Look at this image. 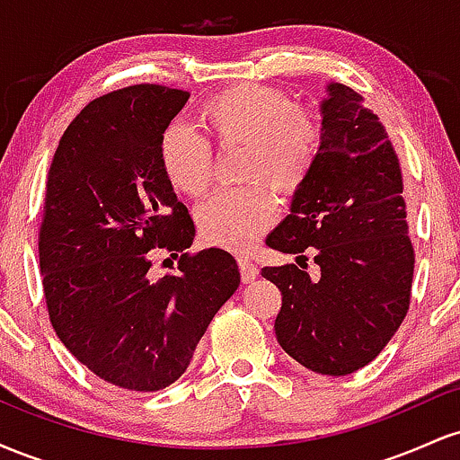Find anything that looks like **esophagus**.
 I'll return each instance as SVG.
<instances>
[{
	"label": "esophagus",
	"instance_id": "1",
	"mask_svg": "<svg viewBox=\"0 0 460 460\" xmlns=\"http://www.w3.org/2000/svg\"><path fill=\"white\" fill-rule=\"evenodd\" d=\"M237 266H240L242 283H252L257 279V274H260L255 263H252L251 260H246V257H240V260H237Z\"/></svg>",
	"mask_w": 460,
	"mask_h": 460
}]
</instances>
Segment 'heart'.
Masks as SVG:
<instances>
[{
  "label": "heart",
  "instance_id": "b5f03b06",
  "mask_svg": "<svg viewBox=\"0 0 460 460\" xmlns=\"http://www.w3.org/2000/svg\"><path fill=\"white\" fill-rule=\"evenodd\" d=\"M208 138L220 149L242 146V179L261 181L226 190L200 205L199 231L208 244L248 251L277 218L272 186L289 197L307 181L322 146L320 119L296 108L283 91L263 84H237L203 103L199 112ZM208 138L172 125L160 138V166L168 186L181 197H200L214 179Z\"/></svg>",
  "mask_w": 460,
  "mask_h": 460
}]
</instances>
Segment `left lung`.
Listing matches in <instances>:
<instances>
[{"instance_id": "left-lung-1", "label": "left lung", "mask_w": 460, "mask_h": 460, "mask_svg": "<svg viewBox=\"0 0 460 460\" xmlns=\"http://www.w3.org/2000/svg\"><path fill=\"white\" fill-rule=\"evenodd\" d=\"M322 146L292 214L268 235L296 263L261 268L281 292L279 344L311 372L346 376L389 344L411 303L415 252L402 171L392 140L363 97L331 84ZM321 266L306 272L308 255Z\"/></svg>"}]
</instances>
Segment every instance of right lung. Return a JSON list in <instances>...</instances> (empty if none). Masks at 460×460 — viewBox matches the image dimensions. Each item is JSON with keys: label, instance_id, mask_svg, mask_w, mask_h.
<instances>
[{"label": "right lung", "instance_id": "add662e5", "mask_svg": "<svg viewBox=\"0 0 460 460\" xmlns=\"http://www.w3.org/2000/svg\"><path fill=\"white\" fill-rule=\"evenodd\" d=\"M190 93L136 84L94 99L62 134L45 183L39 260L56 335L129 392L175 383L240 285L223 248L188 252L194 223L160 166V138ZM177 259L157 278L152 255Z\"/></svg>", "mask_w": 460, "mask_h": 460}]
</instances>
